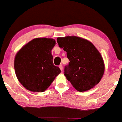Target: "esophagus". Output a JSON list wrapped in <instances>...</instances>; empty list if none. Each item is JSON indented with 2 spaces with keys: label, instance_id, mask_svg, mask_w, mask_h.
<instances>
[{
  "label": "esophagus",
  "instance_id": "obj_1",
  "mask_svg": "<svg viewBox=\"0 0 122 122\" xmlns=\"http://www.w3.org/2000/svg\"><path fill=\"white\" fill-rule=\"evenodd\" d=\"M59 68H60V69H61V71H62V69H63V68H62V65H60V66H59Z\"/></svg>",
  "mask_w": 122,
  "mask_h": 122
}]
</instances>
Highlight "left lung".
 <instances>
[{
	"label": "left lung",
	"mask_w": 122,
	"mask_h": 122,
	"mask_svg": "<svg viewBox=\"0 0 122 122\" xmlns=\"http://www.w3.org/2000/svg\"><path fill=\"white\" fill-rule=\"evenodd\" d=\"M59 47L66 52L70 61L64 75L76 90H89L100 82L105 71L101 53L92 42L75 36L57 39Z\"/></svg>",
	"instance_id": "1"
}]
</instances>
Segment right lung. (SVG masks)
Masks as SVG:
<instances>
[{
	"label": "right lung",
	"mask_w": 122,
	"mask_h": 122,
	"mask_svg": "<svg viewBox=\"0 0 122 122\" xmlns=\"http://www.w3.org/2000/svg\"><path fill=\"white\" fill-rule=\"evenodd\" d=\"M56 41L37 37L29 41L16 54L14 66L18 81L32 92H43L61 72L53 64L51 50Z\"/></svg>",
	"instance_id": "add662e5"
}]
</instances>
